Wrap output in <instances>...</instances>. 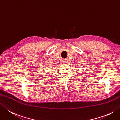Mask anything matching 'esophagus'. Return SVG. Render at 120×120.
Segmentation results:
<instances>
[{
  "label": "esophagus",
  "instance_id": "1",
  "mask_svg": "<svg viewBox=\"0 0 120 120\" xmlns=\"http://www.w3.org/2000/svg\"><path fill=\"white\" fill-rule=\"evenodd\" d=\"M67 61L66 59H63L62 62L65 64V63H67Z\"/></svg>",
  "mask_w": 120,
  "mask_h": 120
}]
</instances>
